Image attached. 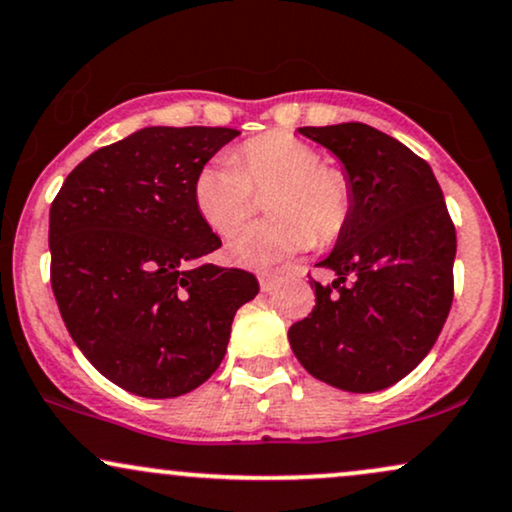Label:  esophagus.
<instances>
[{"instance_id": "1", "label": "esophagus", "mask_w": 512, "mask_h": 512, "mask_svg": "<svg viewBox=\"0 0 512 512\" xmlns=\"http://www.w3.org/2000/svg\"><path fill=\"white\" fill-rule=\"evenodd\" d=\"M274 284H276V276L274 274H262L260 276V289L262 291H272Z\"/></svg>"}]
</instances>
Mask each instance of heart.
Instances as JSON below:
<instances>
[{
    "mask_svg": "<svg viewBox=\"0 0 512 512\" xmlns=\"http://www.w3.org/2000/svg\"><path fill=\"white\" fill-rule=\"evenodd\" d=\"M264 190L272 219L250 223L228 243V257L238 267L272 269L315 240L330 243L351 216L354 195L344 170L320 163L313 146L281 129L204 163L192 180V204L209 231L226 238L248 216L252 192Z\"/></svg>",
    "mask_w": 512,
    "mask_h": 512,
    "instance_id": "heart-1",
    "label": "heart"
}]
</instances>
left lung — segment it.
I'll use <instances>...</instances> for the list:
<instances>
[{
	"label": "left lung",
	"mask_w": 512,
	"mask_h": 512,
	"mask_svg": "<svg viewBox=\"0 0 512 512\" xmlns=\"http://www.w3.org/2000/svg\"><path fill=\"white\" fill-rule=\"evenodd\" d=\"M351 182V216L320 267L315 308L291 325L301 366L346 392H378L424 361L452 305L455 226L424 158L363 122L298 127Z\"/></svg>",
	"instance_id": "1"
}]
</instances>
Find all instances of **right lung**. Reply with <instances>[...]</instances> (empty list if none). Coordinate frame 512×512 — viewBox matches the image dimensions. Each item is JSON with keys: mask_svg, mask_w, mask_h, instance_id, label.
<instances>
[{"mask_svg": "<svg viewBox=\"0 0 512 512\" xmlns=\"http://www.w3.org/2000/svg\"><path fill=\"white\" fill-rule=\"evenodd\" d=\"M228 127H144L93 151L50 207V281L69 334L110 383L180 397L226 356L255 274L204 262L221 248L192 204Z\"/></svg>", "mask_w": 512, "mask_h": 512, "instance_id": "obj_1", "label": "right lung"}]
</instances>
